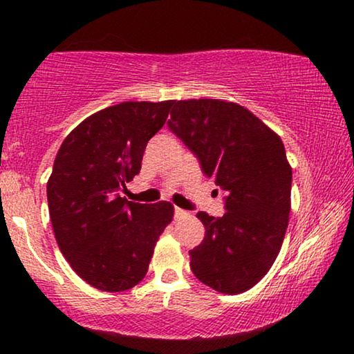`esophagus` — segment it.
Segmentation results:
<instances>
[{"label": "esophagus", "instance_id": "1", "mask_svg": "<svg viewBox=\"0 0 354 354\" xmlns=\"http://www.w3.org/2000/svg\"><path fill=\"white\" fill-rule=\"evenodd\" d=\"M187 217H190V212L180 209V207H176V219L180 221V219H187Z\"/></svg>", "mask_w": 354, "mask_h": 354}]
</instances>
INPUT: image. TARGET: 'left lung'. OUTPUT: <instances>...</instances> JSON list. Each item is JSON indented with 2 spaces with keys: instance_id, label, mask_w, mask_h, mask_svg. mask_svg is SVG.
<instances>
[{
  "instance_id": "left-lung-1",
  "label": "left lung",
  "mask_w": 354,
  "mask_h": 354,
  "mask_svg": "<svg viewBox=\"0 0 354 354\" xmlns=\"http://www.w3.org/2000/svg\"><path fill=\"white\" fill-rule=\"evenodd\" d=\"M169 129L196 154L203 172L227 192L225 214H196L206 229L188 251L196 279L219 293L254 287L272 268L288 227L292 166L282 140L239 103L180 100Z\"/></svg>"
}]
</instances>
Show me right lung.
<instances>
[{
	"mask_svg": "<svg viewBox=\"0 0 354 354\" xmlns=\"http://www.w3.org/2000/svg\"><path fill=\"white\" fill-rule=\"evenodd\" d=\"M172 104L124 101L101 109L82 120L56 154L46 183L53 232L71 268L101 292L142 282L159 235L172 222L169 201L140 205L120 196Z\"/></svg>",
	"mask_w": 354,
	"mask_h": 354,
	"instance_id": "1",
	"label": "right lung"
}]
</instances>
